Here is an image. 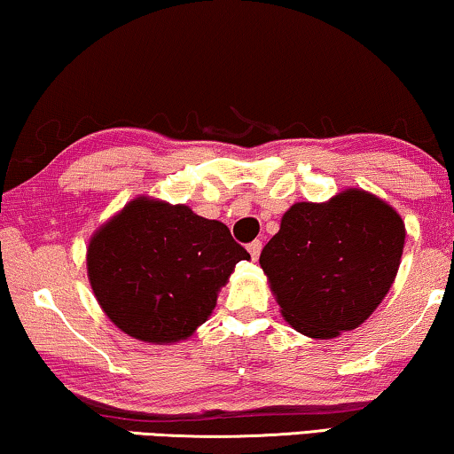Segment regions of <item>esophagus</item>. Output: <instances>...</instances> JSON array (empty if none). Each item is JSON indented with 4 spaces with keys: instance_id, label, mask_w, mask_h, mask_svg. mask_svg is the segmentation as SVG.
<instances>
[{
    "instance_id": "esophagus-1",
    "label": "esophagus",
    "mask_w": 454,
    "mask_h": 454,
    "mask_svg": "<svg viewBox=\"0 0 454 454\" xmlns=\"http://www.w3.org/2000/svg\"><path fill=\"white\" fill-rule=\"evenodd\" d=\"M261 240H253V242H248V253H251V257H253V261H257L259 259V253H261Z\"/></svg>"
}]
</instances>
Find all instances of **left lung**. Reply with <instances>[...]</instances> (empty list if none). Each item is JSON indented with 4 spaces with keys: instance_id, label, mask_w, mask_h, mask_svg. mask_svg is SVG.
<instances>
[{
    "instance_id": "obj_1",
    "label": "left lung",
    "mask_w": 454,
    "mask_h": 454,
    "mask_svg": "<svg viewBox=\"0 0 454 454\" xmlns=\"http://www.w3.org/2000/svg\"><path fill=\"white\" fill-rule=\"evenodd\" d=\"M403 245L401 215L379 197L348 189L327 203H294L259 263L286 321L329 340L356 329L382 302Z\"/></svg>"
}]
</instances>
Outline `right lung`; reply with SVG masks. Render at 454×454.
<instances>
[{
  "mask_svg": "<svg viewBox=\"0 0 454 454\" xmlns=\"http://www.w3.org/2000/svg\"><path fill=\"white\" fill-rule=\"evenodd\" d=\"M247 259L251 254L222 222L139 197L92 236L88 278L121 331L172 343L207 321L218 290Z\"/></svg>",
  "mask_w": 454,
  "mask_h": 454,
  "instance_id": "add662e5",
  "label": "right lung"
}]
</instances>
